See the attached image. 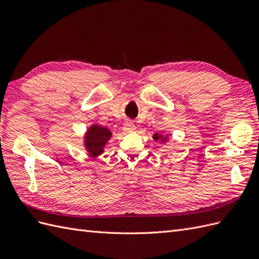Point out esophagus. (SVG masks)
<instances>
[{
	"mask_svg": "<svg viewBox=\"0 0 259 259\" xmlns=\"http://www.w3.org/2000/svg\"><path fill=\"white\" fill-rule=\"evenodd\" d=\"M135 129H136V125L134 122H125L123 125V130L125 132H132L135 131Z\"/></svg>",
	"mask_w": 259,
	"mask_h": 259,
	"instance_id": "esophagus-1",
	"label": "esophagus"
}]
</instances>
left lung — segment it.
<instances>
[{"mask_svg":"<svg viewBox=\"0 0 259 259\" xmlns=\"http://www.w3.org/2000/svg\"><path fill=\"white\" fill-rule=\"evenodd\" d=\"M153 138H154V139H155V140H158V139H160V136H158V135H157V134H155V136H154V137H153Z\"/></svg>","mask_w":259,"mask_h":259,"instance_id":"8db88e82","label":"left lung"}]
</instances>
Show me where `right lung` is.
Returning <instances> with one entry per match:
<instances>
[{
  "mask_svg": "<svg viewBox=\"0 0 259 259\" xmlns=\"http://www.w3.org/2000/svg\"><path fill=\"white\" fill-rule=\"evenodd\" d=\"M111 134L107 128L101 127V125H93V127L86 134V148L93 155L102 153V148L105 143L108 141Z\"/></svg>",
  "mask_w": 259,
  "mask_h": 259,
  "instance_id": "1",
  "label": "right lung"
}]
</instances>
